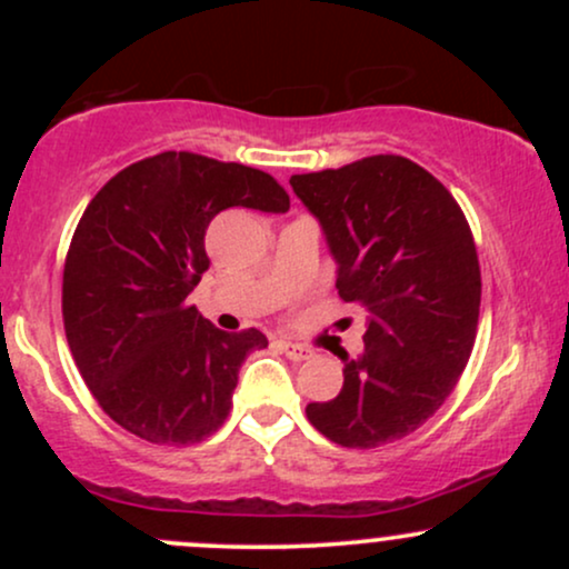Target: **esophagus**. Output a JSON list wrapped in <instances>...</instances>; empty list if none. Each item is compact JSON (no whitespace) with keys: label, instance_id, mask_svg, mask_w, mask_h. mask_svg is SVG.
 <instances>
[{"label":"esophagus","instance_id":"obj_1","mask_svg":"<svg viewBox=\"0 0 569 569\" xmlns=\"http://www.w3.org/2000/svg\"><path fill=\"white\" fill-rule=\"evenodd\" d=\"M278 348L286 352V356L291 358V361H307V358L312 356V350H307L305 345H297V342H289V339H280Z\"/></svg>","mask_w":569,"mask_h":569}]
</instances>
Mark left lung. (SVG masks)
Returning a JSON list of instances; mask_svg holds the SVG:
<instances>
[{"label":"left lung","instance_id":"obj_1","mask_svg":"<svg viewBox=\"0 0 569 569\" xmlns=\"http://www.w3.org/2000/svg\"><path fill=\"white\" fill-rule=\"evenodd\" d=\"M337 262L345 302L367 312L363 352L345 356L337 398L307 420L339 447L403 439L452 393L481 305L473 234L449 189L398 154L291 176Z\"/></svg>","mask_w":569,"mask_h":569}]
</instances>
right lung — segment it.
Returning <instances> with one entry per match:
<instances>
[{"instance_id":"1","label":"right lung","mask_w":569,"mask_h":569,"mask_svg":"<svg viewBox=\"0 0 569 569\" xmlns=\"http://www.w3.org/2000/svg\"><path fill=\"white\" fill-rule=\"evenodd\" d=\"M232 206L289 211L270 173L162 152L109 179L84 208L63 264V329L109 417L152 443H198L232 409L240 363L267 348L187 302L208 270L206 230Z\"/></svg>"}]
</instances>
